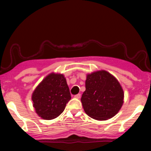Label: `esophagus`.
Returning a JSON list of instances; mask_svg holds the SVG:
<instances>
[{
	"label": "esophagus",
	"mask_w": 151,
	"mask_h": 151,
	"mask_svg": "<svg viewBox=\"0 0 151 151\" xmlns=\"http://www.w3.org/2000/svg\"><path fill=\"white\" fill-rule=\"evenodd\" d=\"M80 97H81V95H80V93H78V94H77V95H76V96H74V98H78V99H80Z\"/></svg>",
	"instance_id": "1"
}]
</instances>
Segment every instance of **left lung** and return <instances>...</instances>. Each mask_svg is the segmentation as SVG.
<instances>
[{"instance_id": "1", "label": "left lung", "mask_w": 151, "mask_h": 151, "mask_svg": "<svg viewBox=\"0 0 151 151\" xmlns=\"http://www.w3.org/2000/svg\"><path fill=\"white\" fill-rule=\"evenodd\" d=\"M81 102L85 113L93 119L106 120L115 116L124 102V91L117 80L101 70L86 76Z\"/></svg>"}]
</instances>
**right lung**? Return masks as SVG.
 Segmentation results:
<instances>
[{
	"label": "right lung",
	"mask_w": 151,
	"mask_h": 151,
	"mask_svg": "<svg viewBox=\"0 0 151 151\" xmlns=\"http://www.w3.org/2000/svg\"><path fill=\"white\" fill-rule=\"evenodd\" d=\"M71 98L65 76L51 73L36 88L32 100L39 117L44 119H53L63 112Z\"/></svg>",
	"instance_id": "obj_1"
}]
</instances>
